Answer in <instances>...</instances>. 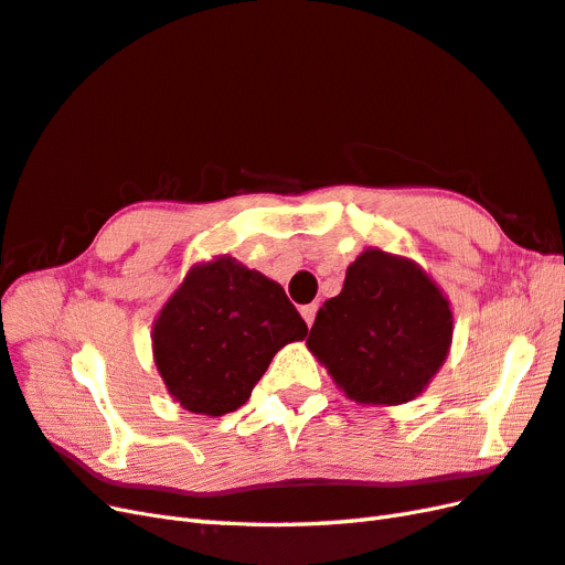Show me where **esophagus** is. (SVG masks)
I'll use <instances>...</instances> for the list:
<instances>
[{
  "instance_id": "1",
  "label": "esophagus",
  "mask_w": 565,
  "mask_h": 565,
  "mask_svg": "<svg viewBox=\"0 0 565 565\" xmlns=\"http://www.w3.org/2000/svg\"><path fill=\"white\" fill-rule=\"evenodd\" d=\"M317 308H320V306H317V302H310V306H302V308H300V315H302V320H306V322H308V327H312V322H315V315H317Z\"/></svg>"
}]
</instances>
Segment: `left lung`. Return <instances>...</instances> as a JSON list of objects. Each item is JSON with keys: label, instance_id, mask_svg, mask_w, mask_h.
Instances as JSON below:
<instances>
[{"label": "left lung", "instance_id": "left-lung-1", "mask_svg": "<svg viewBox=\"0 0 565 565\" xmlns=\"http://www.w3.org/2000/svg\"><path fill=\"white\" fill-rule=\"evenodd\" d=\"M451 300L411 257L365 248L341 294L317 310L306 345L360 406L420 396L451 351Z\"/></svg>", "mask_w": 565, "mask_h": 565}]
</instances>
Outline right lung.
<instances>
[{"mask_svg": "<svg viewBox=\"0 0 565 565\" xmlns=\"http://www.w3.org/2000/svg\"><path fill=\"white\" fill-rule=\"evenodd\" d=\"M308 324L284 288L236 257L185 271L152 322V358L173 401L198 415L241 408L286 343Z\"/></svg>", "mask_w": 565, "mask_h": 565, "instance_id": "add662e5", "label": "right lung"}]
</instances>
